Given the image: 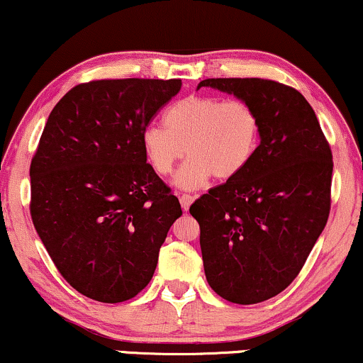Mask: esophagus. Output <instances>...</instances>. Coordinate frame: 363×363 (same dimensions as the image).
Segmentation results:
<instances>
[{"label":"esophagus","mask_w":363,"mask_h":363,"mask_svg":"<svg viewBox=\"0 0 363 363\" xmlns=\"http://www.w3.org/2000/svg\"><path fill=\"white\" fill-rule=\"evenodd\" d=\"M193 200H195V196L190 195V193H183V195H180V203H182V208L186 211L188 208H190V205L193 203Z\"/></svg>","instance_id":"esophagus-1"}]
</instances>
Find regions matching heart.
Segmentation results:
<instances>
[{"mask_svg": "<svg viewBox=\"0 0 363 363\" xmlns=\"http://www.w3.org/2000/svg\"><path fill=\"white\" fill-rule=\"evenodd\" d=\"M163 126L141 133L145 157L160 177L172 175L185 152L190 155L177 173L178 186L199 188L210 177L230 180L250 164L260 145L262 121L245 100L191 95L167 108Z\"/></svg>", "mask_w": 363, "mask_h": 363, "instance_id": "obj_1", "label": "heart"}]
</instances>
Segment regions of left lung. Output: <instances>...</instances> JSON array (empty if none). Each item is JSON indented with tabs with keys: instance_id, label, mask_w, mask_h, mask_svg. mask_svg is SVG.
I'll list each match as a JSON object with an SVG mask.
<instances>
[{
	"instance_id": "left-lung-1",
	"label": "left lung",
	"mask_w": 363,
	"mask_h": 363,
	"mask_svg": "<svg viewBox=\"0 0 363 363\" xmlns=\"http://www.w3.org/2000/svg\"><path fill=\"white\" fill-rule=\"evenodd\" d=\"M260 115L255 157L238 177L190 206L205 275L232 303H260L300 274L330 213V145L300 91L263 78H208Z\"/></svg>"
}]
</instances>
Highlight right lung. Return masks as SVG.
Instances as JSON below:
<instances>
[{
    "label": "right lung",
    "mask_w": 363,
    "mask_h": 363,
    "mask_svg": "<svg viewBox=\"0 0 363 363\" xmlns=\"http://www.w3.org/2000/svg\"><path fill=\"white\" fill-rule=\"evenodd\" d=\"M182 79H95L56 103L33 155L30 213L74 290L103 303L152 280L180 201L147 163L141 133Z\"/></svg>",
    "instance_id": "add662e5"
}]
</instances>
